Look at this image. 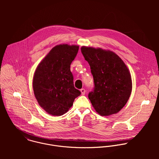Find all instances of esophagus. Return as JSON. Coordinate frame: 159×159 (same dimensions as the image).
I'll return each instance as SVG.
<instances>
[{
    "label": "esophagus",
    "mask_w": 159,
    "mask_h": 159,
    "mask_svg": "<svg viewBox=\"0 0 159 159\" xmlns=\"http://www.w3.org/2000/svg\"><path fill=\"white\" fill-rule=\"evenodd\" d=\"M80 91H81V94L82 95H84L85 94V93H86V90L84 89H81V90H80Z\"/></svg>",
    "instance_id": "obj_1"
}]
</instances>
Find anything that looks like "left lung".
I'll list each match as a JSON object with an SVG mask.
<instances>
[{
    "label": "left lung",
    "mask_w": 159,
    "mask_h": 159,
    "mask_svg": "<svg viewBox=\"0 0 159 159\" xmlns=\"http://www.w3.org/2000/svg\"><path fill=\"white\" fill-rule=\"evenodd\" d=\"M81 52L90 66L94 87L88 97L101 116L119 112L127 103L132 89L129 69L113 52L81 47Z\"/></svg>",
    "instance_id": "left-lung-1"
}]
</instances>
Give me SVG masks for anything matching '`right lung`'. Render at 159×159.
Segmentation results:
<instances>
[{
  "label": "right lung",
  "mask_w": 159,
  "mask_h": 159,
  "mask_svg": "<svg viewBox=\"0 0 159 159\" xmlns=\"http://www.w3.org/2000/svg\"><path fill=\"white\" fill-rule=\"evenodd\" d=\"M78 46L54 47L35 70L33 88L39 105L48 113L61 116L81 95L73 84L70 65L78 52Z\"/></svg>",
  "instance_id": "right-lung-1"
}]
</instances>
